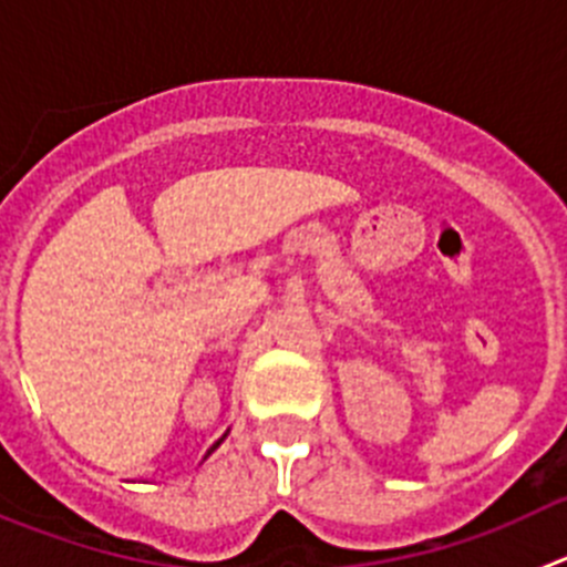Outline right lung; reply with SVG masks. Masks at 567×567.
<instances>
[{"mask_svg": "<svg viewBox=\"0 0 567 567\" xmlns=\"http://www.w3.org/2000/svg\"><path fill=\"white\" fill-rule=\"evenodd\" d=\"M227 434H229V429H227V432H224V437H221V440H218V443H213V445H209V452H207V454H204V460H207V457H209V454H213V452H215V449H218V445H221V443H224V440H227Z\"/></svg>", "mask_w": 567, "mask_h": 567, "instance_id": "1", "label": "right lung"}]
</instances>
